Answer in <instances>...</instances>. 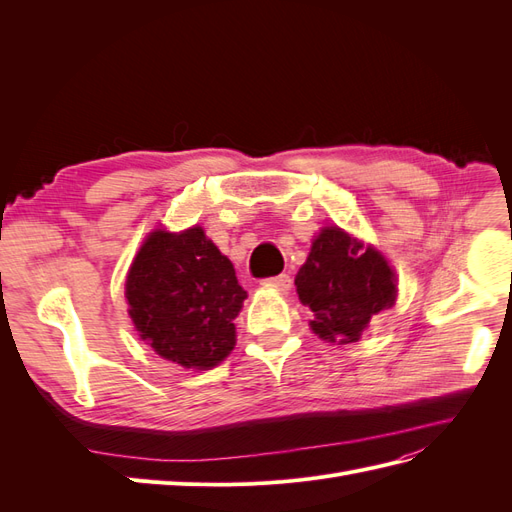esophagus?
I'll use <instances>...</instances> for the list:
<instances>
[{"label":"esophagus","instance_id":"esophagus-1","mask_svg":"<svg viewBox=\"0 0 512 512\" xmlns=\"http://www.w3.org/2000/svg\"><path fill=\"white\" fill-rule=\"evenodd\" d=\"M262 284L277 288V290H288L292 280H290L288 273H282V275H275V277H267V280H262Z\"/></svg>","mask_w":512,"mask_h":512}]
</instances>
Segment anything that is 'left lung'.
<instances>
[{"instance_id": "1", "label": "left lung", "mask_w": 512, "mask_h": 512, "mask_svg": "<svg viewBox=\"0 0 512 512\" xmlns=\"http://www.w3.org/2000/svg\"><path fill=\"white\" fill-rule=\"evenodd\" d=\"M294 286L312 309V331L342 344L359 342L369 320L397 297L389 262L342 228H324L314 239Z\"/></svg>"}]
</instances>
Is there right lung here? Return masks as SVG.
<instances>
[{
  "instance_id": "1",
  "label": "right lung",
  "mask_w": 512,
  "mask_h": 512,
  "mask_svg": "<svg viewBox=\"0 0 512 512\" xmlns=\"http://www.w3.org/2000/svg\"><path fill=\"white\" fill-rule=\"evenodd\" d=\"M134 327L164 359L188 369L218 365L235 348V320L247 292L232 262L203 228L156 230L126 282Z\"/></svg>"
}]
</instances>
